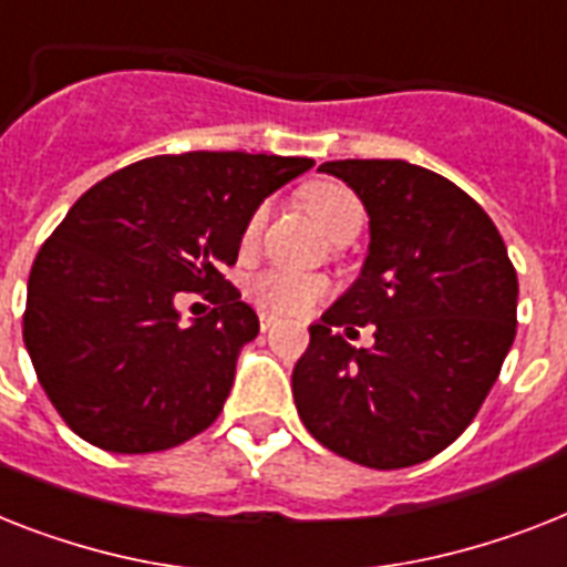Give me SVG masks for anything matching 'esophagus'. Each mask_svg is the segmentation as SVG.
Wrapping results in <instances>:
<instances>
[{"mask_svg":"<svg viewBox=\"0 0 567 567\" xmlns=\"http://www.w3.org/2000/svg\"><path fill=\"white\" fill-rule=\"evenodd\" d=\"M259 326H261V331H270L276 326V317L274 315H261Z\"/></svg>","mask_w":567,"mask_h":567,"instance_id":"obj_1","label":"esophagus"}]
</instances>
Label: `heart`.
Masks as SVG:
<instances>
[{"label":"heart","instance_id":"1","mask_svg":"<svg viewBox=\"0 0 567 567\" xmlns=\"http://www.w3.org/2000/svg\"><path fill=\"white\" fill-rule=\"evenodd\" d=\"M302 200H306L308 212L317 218V224L334 241L340 236H347V233H358L361 229L363 206L355 197V192L343 186V183H334V179L311 183L302 192ZM265 220H268V204H261L250 215L247 227H244V244H252L261 236ZM326 291H329V285L320 276H297L285 274V270H268V274L256 276L250 285V297L261 308H268V311H276V315L285 317L308 315L326 297Z\"/></svg>","mask_w":567,"mask_h":567}]
</instances>
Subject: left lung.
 Returning a JSON list of instances; mask_svg holds the SVG:
<instances>
[{"label":"left lung","instance_id":"8db88e82","mask_svg":"<svg viewBox=\"0 0 567 567\" xmlns=\"http://www.w3.org/2000/svg\"><path fill=\"white\" fill-rule=\"evenodd\" d=\"M370 215L352 288L311 326L293 402L317 443L370 468L425 463L481 411L515 340L518 276L498 227L451 179L404 159H334ZM377 343L355 350V324ZM338 328L348 331L346 339Z\"/></svg>","mask_w":567,"mask_h":567}]
</instances>
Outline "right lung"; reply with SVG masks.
I'll return each mask as SVG.
<instances>
[{
  "mask_svg": "<svg viewBox=\"0 0 567 567\" xmlns=\"http://www.w3.org/2000/svg\"><path fill=\"white\" fill-rule=\"evenodd\" d=\"M308 156H151L78 197L29 276L22 338L37 381L81 440L113 454L186 443L224 411L259 317L224 279L247 220ZM179 290L209 316L178 323Z\"/></svg>",
  "mask_w": 567,
  "mask_h": 567,
  "instance_id": "add662e5",
  "label": "right lung"
}]
</instances>
